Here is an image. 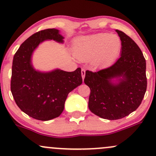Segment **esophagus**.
Here are the masks:
<instances>
[{"mask_svg":"<svg viewBox=\"0 0 156 156\" xmlns=\"http://www.w3.org/2000/svg\"><path fill=\"white\" fill-rule=\"evenodd\" d=\"M85 73H86V70L84 69H81V76H82V78H83V80L84 79V77H85Z\"/></svg>","mask_w":156,"mask_h":156,"instance_id":"obj_1","label":"esophagus"}]
</instances>
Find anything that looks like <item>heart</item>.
Segmentation results:
<instances>
[{
	"label": "heart",
	"mask_w": 156,
	"mask_h": 156,
	"mask_svg": "<svg viewBox=\"0 0 156 156\" xmlns=\"http://www.w3.org/2000/svg\"><path fill=\"white\" fill-rule=\"evenodd\" d=\"M122 47V39L118 35L100 33L77 39L73 51L77 59L93 60L94 65L101 66L114 62L120 54Z\"/></svg>",
	"instance_id": "heart-1"
}]
</instances>
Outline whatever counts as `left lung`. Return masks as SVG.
Returning <instances> with one entry per match:
<instances>
[{"instance_id": "1", "label": "left lung", "mask_w": 156, "mask_h": 156, "mask_svg": "<svg viewBox=\"0 0 156 156\" xmlns=\"http://www.w3.org/2000/svg\"><path fill=\"white\" fill-rule=\"evenodd\" d=\"M120 58L98 72L86 71L84 83L90 88L89 108L103 119L115 120L129 115L141 104L147 89L146 61L140 48L124 32Z\"/></svg>"}]
</instances>
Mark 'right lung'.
I'll return each instance as SVG.
<instances>
[{"label":"right lung","mask_w":156,"mask_h":156,"mask_svg":"<svg viewBox=\"0 0 156 156\" xmlns=\"http://www.w3.org/2000/svg\"><path fill=\"white\" fill-rule=\"evenodd\" d=\"M46 40L63 43L64 37L58 29L48 28L28 37L14 55L11 79V92L17 106L29 117L42 121L60 116L68 94L82 83L80 68L73 72L34 69L32 54Z\"/></svg>","instance_id":"right-lung-1"}]
</instances>
